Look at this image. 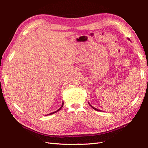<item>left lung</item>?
<instances>
[{"label":"left lung","mask_w":148,"mask_h":148,"mask_svg":"<svg viewBox=\"0 0 148 148\" xmlns=\"http://www.w3.org/2000/svg\"><path fill=\"white\" fill-rule=\"evenodd\" d=\"M129 39V40H130V39ZM88 103H89V102H88ZM89 106H91V107H92V109H95V110H97V111H101V110H99V109H96V108H95V107H93V106H91V104H89Z\"/></svg>","instance_id":"obj_1"}]
</instances>
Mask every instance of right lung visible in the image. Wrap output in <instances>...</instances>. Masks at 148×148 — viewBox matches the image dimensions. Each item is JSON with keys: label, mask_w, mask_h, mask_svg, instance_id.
Wrapping results in <instances>:
<instances>
[{"label": "right lung", "mask_w": 148, "mask_h": 148, "mask_svg": "<svg viewBox=\"0 0 148 148\" xmlns=\"http://www.w3.org/2000/svg\"><path fill=\"white\" fill-rule=\"evenodd\" d=\"M63 106H64V102H62V106H61V107H60V108L59 109H58L57 110H56V111H55V112H52V113H51V114H47L48 115H52V114H54V113H56V112H57L58 111H59L62 108V107H63Z\"/></svg>", "instance_id": "1"}]
</instances>
